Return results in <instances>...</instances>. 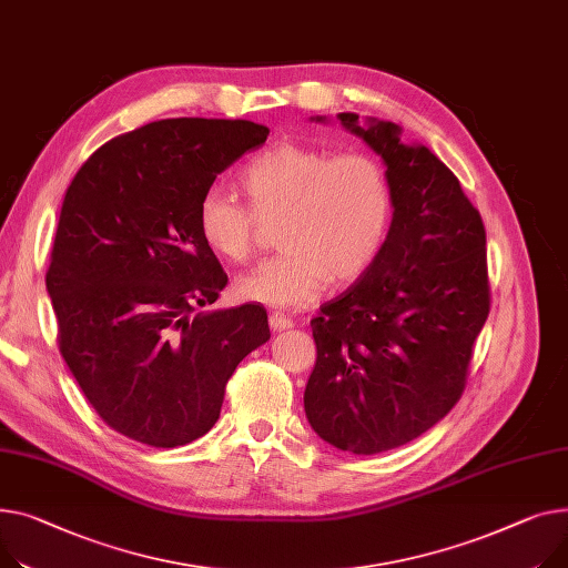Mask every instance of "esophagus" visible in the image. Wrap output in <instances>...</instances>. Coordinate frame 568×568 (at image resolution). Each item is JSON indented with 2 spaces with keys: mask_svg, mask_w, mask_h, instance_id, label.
I'll return each mask as SVG.
<instances>
[{
  "mask_svg": "<svg viewBox=\"0 0 568 568\" xmlns=\"http://www.w3.org/2000/svg\"><path fill=\"white\" fill-rule=\"evenodd\" d=\"M270 326H272V331H287V328L294 326V322L290 317L281 315V313H272L270 315Z\"/></svg>",
  "mask_w": 568,
  "mask_h": 568,
  "instance_id": "esophagus-1",
  "label": "esophagus"
}]
</instances>
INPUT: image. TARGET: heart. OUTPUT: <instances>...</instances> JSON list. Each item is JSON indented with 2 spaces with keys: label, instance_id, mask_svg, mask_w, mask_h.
I'll return each instance as SVG.
<instances>
[{
  "label": "heart",
  "instance_id": "b5f03b06",
  "mask_svg": "<svg viewBox=\"0 0 568 568\" xmlns=\"http://www.w3.org/2000/svg\"><path fill=\"white\" fill-rule=\"evenodd\" d=\"M242 184L251 207L214 184L199 201L196 225L212 253L246 262L260 223L281 221V253L235 285L246 301L274 308L306 306L328 283L363 278L390 235L393 186L374 155L281 141L246 164Z\"/></svg>",
  "mask_w": 568,
  "mask_h": 568
}]
</instances>
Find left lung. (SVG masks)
<instances>
[{
    "mask_svg": "<svg viewBox=\"0 0 568 568\" xmlns=\"http://www.w3.org/2000/svg\"><path fill=\"white\" fill-rule=\"evenodd\" d=\"M337 119L384 160L393 225L374 267L311 320L317 361L304 408L322 440L379 455L432 429L466 388L490 311L486 231L427 145L402 143L390 121Z\"/></svg>",
    "mask_w": 568,
    "mask_h": 568,
    "instance_id": "left-lung-1",
    "label": "left lung"
}]
</instances>
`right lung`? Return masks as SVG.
<instances>
[{"label":"right lung","instance_id":"obj_1","mask_svg":"<svg viewBox=\"0 0 568 568\" xmlns=\"http://www.w3.org/2000/svg\"><path fill=\"white\" fill-rule=\"evenodd\" d=\"M267 134L251 121L148 123L98 148L68 186L45 276L59 352L132 440L207 434L235 367L270 339L262 306L196 313L229 283L199 235V201Z\"/></svg>","mask_w":568,"mask_h":568}]
</instances>
